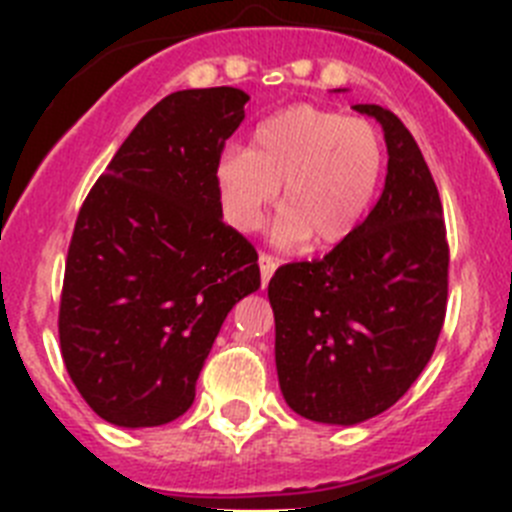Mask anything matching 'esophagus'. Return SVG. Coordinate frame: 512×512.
Here are the masks:
<instances>
[{
    "label": "esophagus",
    "mask_w": 512,
    "mask_h": 512,
    "mask_svg": "<svg viewBox=\"0 0 512 512\" xmlns=\"http://www.w3.org/2000/svg\"><path fill=\"white\" fill-rule=\"evenodd\" d=\"M277 259L274 256H269V253H261L259 256V269H261V287H266L271 279V274L277 271Z\"/></svg>",
    "instance_id": "34e87169"
}]
</instances>
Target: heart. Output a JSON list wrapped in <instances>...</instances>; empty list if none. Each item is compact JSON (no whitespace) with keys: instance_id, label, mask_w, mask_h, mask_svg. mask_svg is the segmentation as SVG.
<instances>
[{"instance_id":"heart-1","label":"heart","mask_w":512,"mask_h":512,"mask_svg":"<svg viewBox=\"0 0 512 512\" xmlns=\"http://www.w3.org/2000/svg\"><path fill=\"white\" fill-rule=\"evenodd\" d=\"M384 169V140L374 122L292 104L261 120L251 148L217 158L215 184L233 228L256 230L284 184L282 241L315 246L343 241L374 200Z\"/></svg>"}]
</instances>
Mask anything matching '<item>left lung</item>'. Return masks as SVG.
<instances>
[{
  "label": "left lung",
  "instance_id": "1",
  "mask_svg": "<svg viewBox=\"0 0 512 512\" xmlns=\"http://www.w3.org/2000/svg\"><path fill=\"white\" fill-rule=\"evenodd\" d=\"M382 122L387 176L364 223L323 259L269 282L277 374L287 405L315 423L354 425L392 408L436 351L449 297V241L431 169L400 117Z\"/></svg>",
  "mask_w": 512,
  "mask_h": 512
}]
</instances>
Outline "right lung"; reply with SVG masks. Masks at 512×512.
Masks as SVG:
<instances>
[{
    "mask_svg": "<svg viewBox=\"0 0 512 512\" xmlns=\"http://www.w3.org/2000/svg\"><path fill=\"white\" fill-rule=\"evenodd\" d=\"M248 94L164 97L89 189L66 256L58 338L89 408L122 428L176 420L220 325L261 284L259 253L223 223L215 184Z\"/></svg>",
    "mask_w": 512,
    "mask_h": 512,
    "instance_id": "1",
    "label": "right lung"
}]
</instances>
